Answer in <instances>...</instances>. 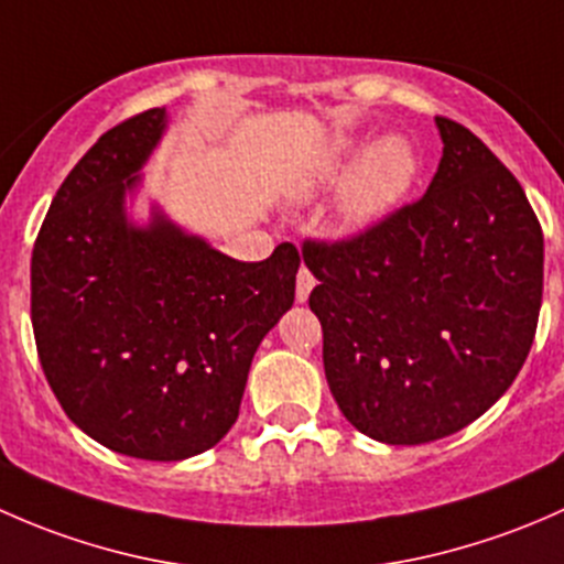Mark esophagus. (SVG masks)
Returning <instances> with one entry per match:
<instances>
[{
	"mask_svg": "<svg viewBox=\"0 0 564 564\" xmlns=\"http://www.w3.org/2000/svg\"><path fill=\"white\" fill-rule=\"evenodd\" d=\"M312 288H315V276H312L306 269H301L299 276H295V301H301V304H304V301L310 299Z\"/></svg>",
	"mask_w": 564,
	"mask_h": 564,
	"instance_id": "34e87169",
	"label": "esophagus"
}]
</instances>
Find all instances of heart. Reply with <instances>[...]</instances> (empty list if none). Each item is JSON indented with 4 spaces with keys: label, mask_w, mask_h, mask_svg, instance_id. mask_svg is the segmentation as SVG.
Masks as SVG:
<instances>
[{
    "label": "heart",
    "mask_w": 564,
    "mask_h": 564,
    "mask_svg": "<svg viewBox=\"0 0 564 564\" xmlns=\"http://www.w3.org/2000/svg\"><path fill=\"white\" fill-rule=\"evenodd\" d=\"M347 170L351 173L341 187L339 217L347 228L358 230L375 225L408 197L421 173V156L402 135L380 138L369 147V138L345 132L325 156L323 182H336Z\"/></svg>",
    "instance_id": "b5f03b06"
}]
</instances>
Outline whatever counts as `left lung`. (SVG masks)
I'll use <instances>...</instances> for the list:
<instances>
[{"label":"left lung","mask_w":564,"mask_h":564,"mask_svg":"<svg viewBox=\"0 0 564 564\" xmlns=\"http://www.w3.org/2000/svg\"><path fill=\"white\" fill-rule=\"evenodd\" d=\"M421 200L341 241H304L323 367L341 415L388 445L458 432L513 386L543 299V230L513 173L437 116Z\"/></svg>","instance_id":"obj_1"}]
</instances>
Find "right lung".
Listing matches in <instances>:
<instances>
[{
	"label": "right lung",
	"instance_id": "right-lung-1",
	"mask_svg": "<svg viewBox=\"0 0 564 564\" xmlns=\"http://www.w3.org/2000/svg\"><path fill=\"white\" fill-rule=\"evenodd\" d=\"M165 108L121 121L78 160L32 249V328L69 421L106 448L182 462L239 417L263 336L293 306L299 249L241 263L160 208L127 219Z\"/></svg>",
	"mask_w": 564,
	"mask_h": 564
}]
</instances>
